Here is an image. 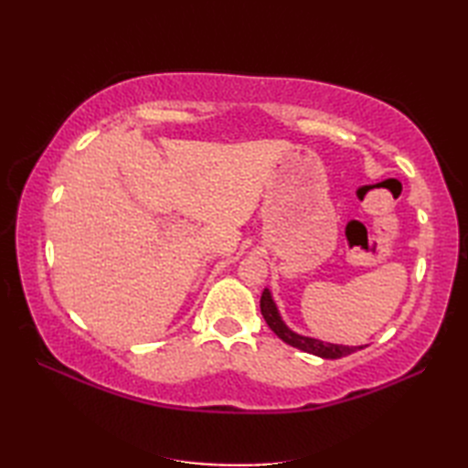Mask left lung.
<instances>
[{
    "instance_id": "left-lung-1",
    "label": "left lung",
    "mask_w": 468,
    "mask_h": 468,
    "mask_svg": "<svg viewBox=\"0 0 468 468\" xmlns=\"http://www.w3.org/2000/svg\"><path fill=\"white\" fill-rule=\"evenodd\" d=\"M261 314L265 317L267 325L271 327L275 332L277 337H282L285 344H290L297 350L307 352V354H314V356H320L325 357V360H337V357H344L347 354H354L357 350H362V346H340V344H330V342H322V340H315V337H307V335H300L292 332L290 327H287L282 320L280 312H277V305L273 302V297L270 293V290H263L261 293Z\"/></svg>"
}]
</instances>
